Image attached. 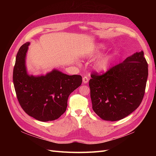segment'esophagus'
<instances>
[{
    "mask_svg": "<svg viewBox=\"0 0 156 156\" xmlns=\"http://www.w3.org/2000/svg\"><path fill=\"white\" fill-rule=\"evenodd\" d=\"M88 81H89V78L88 77L84 76L83 77V81L84 83H87L88 82Z\"/></svg>",
    "mask_w": 156,
    "mask_h": 156,
    "instance_id": "34e87169",
    "label": "esophagus"
}]
</instances>
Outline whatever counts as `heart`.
Instances as JSON below:
<instances>
[{"mask_svg": "<svg viewBox=\"0 0 156 156\" xmlns=\"http://www.w3.org/2000/svg\"><path fill=\"white\" fill-rule=\"evenodd\" d=\"M106 46L103 44H97L92 49H91L85 54L87 58H93L98 57L104 53ZM113 55L112 54L106 55L97 59L94 63V68L99 72H104L110 67L112 61Z\"/></svg>", "mask_w": 156, "mask_h": 156, "instance_id": "b5f03b06", "label": "heart"}]
</instances>
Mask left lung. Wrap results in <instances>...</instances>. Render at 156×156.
<instances>
[{"label": "left lung", "mask_w": 156, "mask_h": 156, "mask_svg": "<svg viewBox=\"0 0 156 156\" xmlns=\"http://www.w3.org/2000/svg\"><path fill=\"white\" fill-rule=\"evenodd\" d=\"M148 75L144 52H136L123 62L89 81L93 111L101 119L117 121L126 117L142 102Z\"/></svg>", "instance_id": "left-lung-1"}]
</instances>
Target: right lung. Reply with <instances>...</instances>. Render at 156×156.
Segmentation results:
<instances>
[{"mask_svg":"<svg viewBox=\"0 0 156 156\" xmlns=\"http://www.w3.org/2000/svg\"><path fill=\"white\" fill-rule=\"evenodd\" d=\"M29 45L27 42L19 49L13 68V81L18 101L27 115L37 120H56L66 110L69 94L81 85L82 77L56 69L45 75H28L25 58Z\"/></svg>","mask_w":156,"mask_h":156,"instance_id":"obj_1","label":"right lung"}]
</instances>
